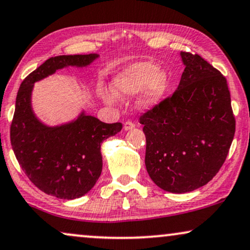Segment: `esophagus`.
Here are the masks:
<instances>
[{
  "label": "esophagus",
  "mask_w": 250,
  "mask_h": 250,
  "mask_svg": "<svg viewBox=\"0 0 250 250\" xmlns=\"http://www.w3.org/2000/svg\"><path fill=\"white\" fill-rule=\"evenodd\" d=\"M135 127H136V123L132 121H125V125H123L125 130H130V129H134Z\"/></svg>",
  "instance_id": "esophagus-1"
}]
</instances>
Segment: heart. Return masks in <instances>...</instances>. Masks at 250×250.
I'll return each instance as SVG.
<instances>
[{
    "label": "heart",
    "instance_id": "heart-1",
    "mask_svg": "<svg viewBox=\"0 0 250 250\" xmlns=\"http://www.w3.org/2000/svg\"><path fill=\"white\" fill-rule=\"evenodd\" d=\"M168 86V78L164 72H159V66L153 62H137L120 73L113 82V90L119 97H129L142 90L139 105L143 107L154 105L165 95ZM108 104H114V97L103 95Z\"/></svg>",
    "mask_w": 250,
    "mask_h": 250
}]
</instances>
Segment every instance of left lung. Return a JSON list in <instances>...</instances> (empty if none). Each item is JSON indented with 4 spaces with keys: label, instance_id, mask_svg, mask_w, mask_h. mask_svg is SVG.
Returning <instances> with one entry per match:
<instances>
[{
    "label": "left lung",
    "instance_id": "8db88e82",
    "mask_svg": "<svg viewBox=\"0 0 250 250\" xmlns=\"http://www.w3.org/2000/svg\"><path fill=\"white\" fill-rule=\"evenodd\" d=\"M177 90L141 115L145 165L160 188L186 193L215 177L235 132L225 76L201 56L181 52Z\"/></svg>",
    "mask_w": 250,
    "mask_h": 250
}]
</instances>
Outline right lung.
I'll return each mask as SVG.
<instances>
[{
  "mask_svg": "<svg viewBox=\"0 0 250 250\" xmlns=\"http://www.w3.org/2000/svg\"><path fill=\"white\" fill-rule=\"evenodd\" d=\"M97 55L57 56L45 61L21 82L10 127L17 160L36 188L52 197L72 200L94 188L102 174L103 141L122 129L121 122L105 123L81 114L61 127H46L31 106L33 83L66 66H86Z\"/></svg>",
  "mask_w": 250,
  "mask_h": 250,
  "instance_id": "obj_1",
  "label": "right lung"
}]
</instances>
